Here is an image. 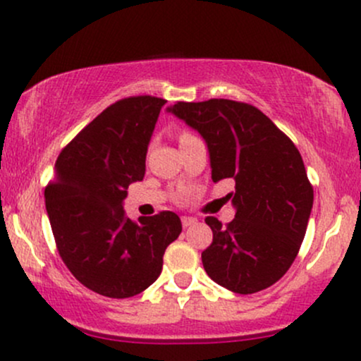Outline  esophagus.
Instances as JSON below:
<instances>
[{
	"label": "esophagus",
	"mask_w": 361,
	"mask_h": 361,
	"mask_svg": "<svg viewBox=\"0 0 361 361\" xmlns=\"http://www.w3.org/2000/svg\"><path fill=\"white\" fill-rule=\"evenodd\" d=\"M181 224H183V227L186 229V227H192L197 224V219L195 217H181Z\"/></svg>",
	"instance_id": "34e87169"
}]
</instances>
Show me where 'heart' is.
Returning a JSON list of instances; mask_svg holds the SVG:
<instances>
[{
  "label": "heart",
  "instance_id": "heart-1",
  "mask_svg": "<svg viewBox=\"0 0 361 361\" xmlns=\"http://www.w3.org/2000/svg\"><path fill=\"white\" fill-rule=\"evenodd\" d=\"M186 137H192V135H190V134H183V135H181V139H186Z\"/></svg>",
  "mask_w": 361,
  "mask_h": 361
}]
</instances>
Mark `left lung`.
Segmentation results:
<instances>
[{
    "mask_svg": "<svg viewBox=\"0 0 361 361\" xmlns=\"http://www.w3.org/2000/svg\"><path fill=\"white\" fill-rule=\"evenodd\" d=\"M197 130L209 149L212 181L233 178L235 215L222 227L207 217L212 244L202 252L207 275L235 293L279 281L295 259L314 192L299 149L263 111L247 103L178 102L166 109Z\"/></svg>",
    "mask_w": 361,
    "mask_h": 361,
    "instance_id": "left-lung-1",
    "label": "left lung"
}]
</instances>
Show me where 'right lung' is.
Listing matches in <instances>:
<instances>
[{
  "label": "right lung",
  "instance_id": "add662e5",
  "mask_svg": "<svg viewBox=\"0 0 361 361\" xmlns=\"http://www.w3.org/2000/svg\"><path fill=\"white\" fill-rule=\"evenodd\" d=\"M166 100L123 98L105 109L61 151L45 188V209L66 267L86 288L127 299L163 270V255L181 233L175 212L130 221L123 200L142 181L146 154Z\"/></svg>",
  "mask_w": 361,
  "mask_h": 361
}]
</instances>
